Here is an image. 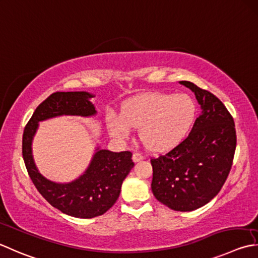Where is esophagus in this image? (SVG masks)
I'll return each instance as SVG.
<instances>
[{
  "label": "esophagus",
  "mask_w": 258,
  "mask_h": 258,
  "mask_svg": "<svg viewBox=\"0 0 258 258\" xmlns=\"http://www.w3.org/2000/svg\"><path fill=\"white\" fill-rule=\"evenodd\" d=\"M143 159H144V156L141 154V153H139V152H135L133 154V161H134V162H140V161H142Z\"/></svg>",
  "instance_id": "esophagus-1"
}]
</instances>
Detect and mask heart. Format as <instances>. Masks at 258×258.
Segmentation results:
<instances>
[{
	"label": "heart",
	"instance_id": "1",
	"mask_svg": "<svg viewBox=\"0 0 258 258\" xmlns=\"http://www.w3.org/2000/svg\"><path fill=\"white\" fill-rule=\"evenodd\" d=\"M197 117L194 99L185 94L153 93L128 100L122 116L108 119L114 138L125 140L131 128H140V139L150 151L164 152L180 144Z\"/></svg>",
	"mask_w": 258,
	"mask_h": 258
}]
</instances>
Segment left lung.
I'll return each mask as SVG.
<instances>
[{
    "label": "left lung",
    "mask_w": 258,
    "mask_h": 258,
    "mask_svg": "<svg viewBox=\"0 0 258 258\" xmlns=\"http://www.w3.org/2000/svg\"><path fill=\"white\" fill-rule=\"evenodd\" d=\"M201 105L189 135L172 150L151 158V188L161 204L175 211H191L208 204L223 188L236 150L234 118L214 94L190 82Z\"/></svg>",
    "instance_id": "obj_1"
}]
</instances>
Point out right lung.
<instances>
[{
    "label": "right lung",
    "instance_id": "right-lung-1",
    "mask_svg": "<svg viewBox=\"0 0 258 258\" xmlns=\"http://www.w3.org/2000/svg\"><path fill=\"white\" fill-rule=\"evenodd\" d=\"M93 95L86 92H55L35 108L25 125L22 155L25 168L35 188L43 198L61 213L77 218H94L104 215L118 199L120 186L134 166L130 151L95 153L86 172L69 183H55L39 173L32 158V138L41 120L60 115L92 116L96 114L89 102Z\"/></svg>",
    "mask_w": 258,
    "mask_h": 258
}]
</instances>
